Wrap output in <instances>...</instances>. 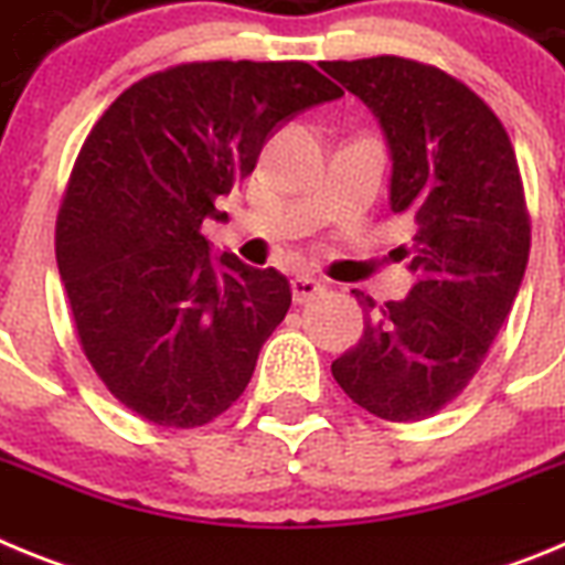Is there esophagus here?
<instances>
[{
	"label": "esophagus",
	"instance_id": "esophagus-1",
	"mask_svg": "<svg viewBox=\"0 0 565 565\" xmlns=\"http://www.w3.org/2000/svg\"><path fill=\"white\" fill-rule=\"evenodd\" d=\"M291 291H294V302H311L313 297H319V294H326V282L322 279H317L313 274H297V277L291 279Z\"/></svg>",
	"mask_w": 565,
	"mask_h": 565
}]
</instances>
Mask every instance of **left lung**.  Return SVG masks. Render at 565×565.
<instances>
[{"instance_id":"obj_1","label":"left lung","mask_w":565,"mask_h":565,"mask_svg":"<svg viewBox=\"0 0 565 565\" xmlns=\"http://www.w3.org/2000/svg\"><path fill=\"white\" fill-rule=\"evenodd\" d=\"M362 98L391 149V209L416 221L404 299L353 291L364 333L331 364L367 413L422 422L476 376L521 288L529 212L498 115L444 70L402 56L322 62Z\"/></svg>"}]
</instances>
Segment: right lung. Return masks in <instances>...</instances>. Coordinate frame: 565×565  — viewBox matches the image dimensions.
Segmentation results:
<instances>
[{
    "label": "right lung",
    "instance_id": "right-lung-1",
    "mask_svg": "<svg viewBox=\"0 0 565 565\" xmlns=\"http://www.w3.org/2000/svg\"><path fill=\"white\" fill-rule=\"evenodd\" d=\"M342 89L306 62H192L135 82L87 135L56 221L84 356L161 427L226 413L291 308L274 268L212 257L203 221L266 141Z\"/></svg>",
    "mask_w": 565,
    "mask_h": 565
}]
</instances>
